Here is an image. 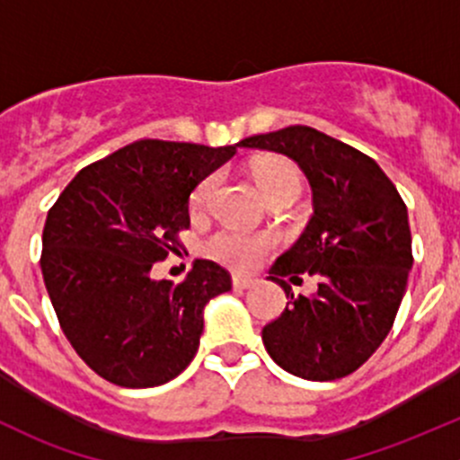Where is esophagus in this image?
I'll return each instance as SVG.
<instances>
[{"label": "esophagus", "mask_w": 460, "mask_h": 460, "mask_svg": "<svg viewBox=\"0 0 460 460\" xmlns=\"http://www.w3.org/2000/svg\"><path fill=\"white\" fill-rule=\"evenodd\" d=\"M234 287L235 289H252L253 285H256V278H252V276H234Z\"/></svg>", "instance_id": "34e87169"}]
</instances>
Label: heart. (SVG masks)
<instances>
[{
  "label": "heart",
  "instance_id": "1",
  "mask_svg": "<svg viewBox=\"0 0 460 460\" xmlns=\"http://www.w3.org/2000/svg\"><path fill=\"white\" fill-rule=\"evenodd\" d=\"M252 175L269 202L280 200V198H298L300 189H303V178H300L298 166L291 160H287V157H262V160H258L252 166ZM216 184V175L200 182V187L191 196V207L202 208L208 202V198H211ZM269 244H271V240L267 235L244 234V231L226 226V229L216 231L207 240V253L213 260H217V262L226 264V267L247 269L256 264V260L267 252Z\"/></svg>",
  "mask_w": 460,
  "mask_h": 460
}]
</instances>
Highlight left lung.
I'll use <instances>...</instances> for the list:
<instances>
[{
  "mask_svg": "<svg viewBox=\"0 0 460 460\" xmlns=\"http://www.w3.org/2000/svg\"><path fill=\"white\" fill-rule=\"evenodd\" d=\"M282 153L307 175L314 216L271 267L285 312L262 329L273 363L307 380L356 372L387 338L411 271L407 207L365 153L312 127H289L240 142ZM319 278L312 296H294L285 277Z\"/></svg>",
  "mask_w": 460,
  "mask_h": 460,
  "instance_id": "obj_1",
  "label": "left lung"
}]
</instances>
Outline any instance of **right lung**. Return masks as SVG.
Wrapping results in <instances>:
<instances>
[{
	"label": "right lung",
	"mask_w": 460,
	"mask_h": 460,
	"mask_svg": "<svg viewBox=\"0 0 460 460\" xmlns=\"http://www.w3.org/2000/svg\"><path fill=\"white\" fill-rule=\"evenodd\" d=\"M234 146L140 140L82 169L49 211L41 276L62 332L88 367L119 387H155L196 356L208 300L231 289L213 260L182 282L155 280L180 247L189 198Z\"/></svg>",
	"instance_id": "1"
}]
</instances>
